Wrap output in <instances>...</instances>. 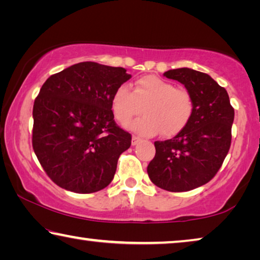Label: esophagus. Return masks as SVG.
<instances>
[{
    "label": "esophagus",
    "instance_id": "1",
    "mask_svg": "<svg viewBox=\"0 0 260 260\" xmlns=\"http://www.w3.org/2000/svg\"><path fill=\"white\" fill-rule=\"evenodd\" d=\"M141 141V139L139 138V136H133V138H132V146H136V144H138L139 142Z\"/></svg>",
    "mask_w": 260,
    "mask_h": 260
}]
</instances>
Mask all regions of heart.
Returning a JSON list of instances; mask_svg holds the SVG:
<instances>
[{"label": "heart", "mask_w": 260, "mask_h": 260, "mask_svg": "<svg viewBox=\"0 0 260 260\" xmlns=\"http://www.w3.org/2000/svg\"><path fill=\"white\" fill-rule=\"evenodd\" d=\"M114 118L122 126L129 125L144 112L142 119L131 128L144 136L160 133L172 138L186 128L193 114L192 96L186 89L156 76H144L134 82L133 91L127 85L116 88L111 99Z\"/></svg>", "instance_id": "b5f03b06"}]
</instances>
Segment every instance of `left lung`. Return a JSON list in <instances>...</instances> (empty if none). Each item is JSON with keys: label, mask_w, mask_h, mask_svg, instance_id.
I'll return each instance as SVG.
<instances>
[{"label": "left lung", "mask_w": 260, "mask_h": 260, "mask_svg": "<svg viewBox=\"0 0 260 260\" xmlns=\"http://www.w3.org/2000/svg\"><path fill=\"white\" fill-rule=\"evenodd\" d=\"M164 76L184 85L195 109L181 133L171 140L156 141V155L147 171L157 187L188 191L208 183L221 167L231 148L234 109L225 88L209 74L181 68Z\"/></svg>", "instance_id": "1"}]
</instances>
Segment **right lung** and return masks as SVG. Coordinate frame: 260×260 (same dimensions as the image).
Listing matches in <instances>:
<instances>
[{"instance_id": "1", "label": "right lung", "mask_w": 260, "mask_h": 260, "mask_svg": "<svg viewBox=\"0 0 260 260\" xmlns=\"http://www.w3.org/2000/svg\"><path fill=\"white\" fill-rule=\"evenodd\" d=\"M124 68L82 61L52 74L34 101L32 144L52 181L78 193L109 186L132 136L114 122L112 95Z\"/></svg>"}]
</instances>
